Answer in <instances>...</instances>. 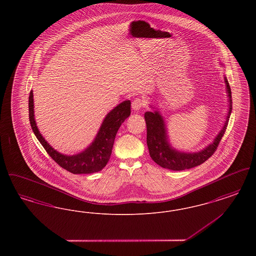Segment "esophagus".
I'll return each instance as SVG.
<instances>
[{
  "label": "esophagus",
  "mask_w": 256,
  "mask_h": 256,
  "mask_svg": "<svg viewBox=\"0 0 256 256\" xmlns=\"http://www.w3.org/2000/svg\"><path fill=\"white\" fill-rule=\"evenodd\" d=\"M145 106H146V102L142 98H135L132 104V108L134 110H140Z\"/></svg>",
  "instance_id": "esophagus-1"
}]
</instances>
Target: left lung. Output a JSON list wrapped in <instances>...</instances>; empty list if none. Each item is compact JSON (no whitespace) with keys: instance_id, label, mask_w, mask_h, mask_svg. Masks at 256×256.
I'll list each match as a JSON object with an SVG mask.
<instances>
[{"instance_id":"obj_1","label":"left lung","mask_w":256,"mask_h":256,"mask_svg":"<svg viewBox=\"0 0 256 256\" xmlns=\"http://www.w3.org/2000/svg\"><path fill=\"white\" fill-rule=\"evenodd\" d=\"M226 84V90L230 100V111L228 114L226 121L219 135L215 138L211 145L206 148L204 150L195 154H184L172 150L167 143V136L164 121L159 115L158 112H146L145 121L146 124V145L152 159L158 164L159 166L172 170H183L191 169L198 166L210 158L216 152L220 142L226 130L230 116L232 111V89L230 84L224 78Z\"/></svg>"}]
</instances>
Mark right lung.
I'll list each match as a JSON object with an SVG mask.
<instances>
[{
	"mask_svg": "<svg viewBox=\"0 0 256 256\" xmlns=\"http://www.w3.org/2000/svg\"><path fill=\"white\" fill-rule=\"evenodd\" d=\"M130 115V100H124L106 115L98 135L92 143L82 152L68 156L61 154L54 150L43 136L40 134L34 114V94L32 90L28 97V117L32 128L36 134L38 141L46 150L50 156L54 159L60 167L72 174H93L102 170L108 164L111 156L112 146L115 136L122 122Z\"/></svg>",
	"mask_w": 256,
	"mask_h": 256,
	"instance_id": "add662e5",
	"label": "right lung"
}]
</instances>
